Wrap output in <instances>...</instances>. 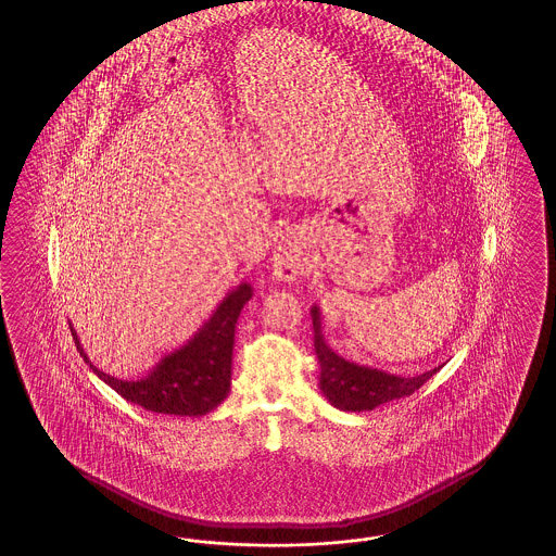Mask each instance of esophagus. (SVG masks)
Returning a JSON list of instances; mask_svg holds the SVG:
<instances>
[{"instance_id":"34e87169","label":"esophagus","mask_w":556,"mask_h":556,"mask_svg":"<svg viewBox=\"0 0 556 556\" xmlns=\"http://www.w3.org/2000/svg\"><path fill=\"white\" fill-rule=\"evenodd\" d=\"M273 275L279 281H295L303 275L302 256L293 244L279 247L277 253L273 254Z\"/></svg>"}]
</instances>
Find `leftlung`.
Listing matches in <instances>:
<instances>
[{
	"label": "left lung",
	"mask_w": 556,
	"mask_h": 556,
	"mask_svg": "<svg viewBox=\"0 0 556 556\" xmlns=\"http://www.w3.org/2000/svg\"><path fill=\"white\" fill-rule=\"evenodd\" d=\"M314 346L320 361V389L330 404L344 412H367L379 405L412 395L437 372L440 367L416 377H397L383 370L361 367L338 356L321 334L320 309L312 307Z\"/></svg>",
	"instance_id": "1"
}]
</instances>
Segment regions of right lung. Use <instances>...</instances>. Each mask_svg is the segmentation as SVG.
I'll return each mask as SVG.
<instances>
[{
  "label": "right lung",
  "mask_w": 556,
  "mask_h": 556,
  "mask_svg": "<svg viewBox=\"0 0 556 556\" xmlns=\"http://www.w3.org/2000/svg\"><path fill=\"white\" fill-rule=\"evenodd\" d=\"M253 298V287L240 283L219 303L218 309L202 330L184 349L165 356L151 375L140 381H122L91 365L84 353L77 332L71 328L77 351L85 363L114 391L142 409L170 416H205L218 407L228 391L232 377L236 320L244 303Z\"/></svg>",
  "instance_id": "right-lung-1"
}]
</instances>
